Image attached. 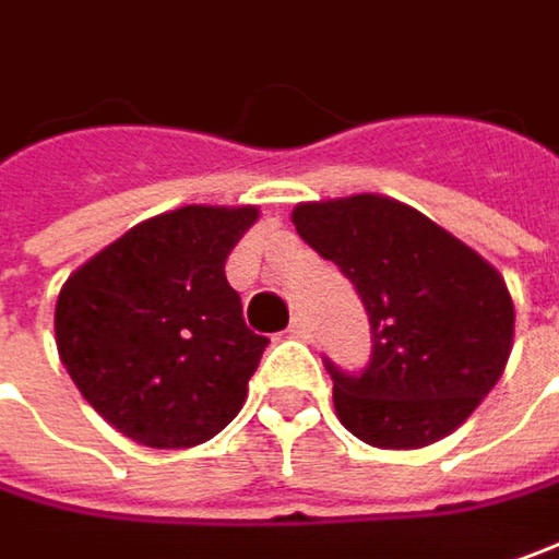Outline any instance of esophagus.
<instances>
[{"instance_id":"esophagus-1","label":"esophagus","mask_w":559,"mask_h":559,"mask_svg":"<svg viewBox=\"0 0 559 559\" xmlns=\"http://www.w3.org/2000/svg\"><path fill=\"white\" fill-rule=\"evenodd\" d=\"M289 333L295 340H311V321L305 314H295L293 323H289Z\"/></svg>"}]
</instances>
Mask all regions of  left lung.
Masks as SVG:
<instances>
[{"mask_svg": "<svg viewBox=\"0 0 559 559\" xmlns=\"http://www.w3.org/2000/svg\"><path fill=\"white\" fill-rule=\"evenodd\" d=\"M298 236L343 270L371 321V361L333 377V405L358 440L418 450L447 437L500 380L513 349V298L493 266L383 194L293 210Z\"/></svg>", "mask_w": 559, "mask_h": 559, "instance_id": "1", "label": "left lung"}]
</instances>
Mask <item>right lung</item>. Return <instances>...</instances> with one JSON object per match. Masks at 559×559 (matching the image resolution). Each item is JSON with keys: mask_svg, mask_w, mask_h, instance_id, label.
Instances as JSON below:
<instances>
[{"mask_svg": "<svg viewBox=\"0 0 559 559\" xmlns=\"http://www.w3.org/2000/svg\"><path fill=\"white\" fill-rule=\"evenodd\" d=\"M258 207L169 210L78 266L56 301V346L81 396L131 440L198 447L248 396L266 336L245 326L226 258Z\"/></svg>", "mask_w": 559, "mask_h": 559, "instance_id": "right-lung-1", "label": "right lung"}]
</instances>
